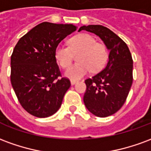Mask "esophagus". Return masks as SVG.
<instances>
[{"instance_id": "esophagus-1", "label": "esophagus", "mask_w": 151, "mask_h": 151, "mask_svg": "<svg viewBox=\"0 0 151 151\" xmlns=\"http://www.w3.org/2000/svg\"><path fill=\"white\" fill-rule=\"evenodd\" d=\"M78 82V81H75V80H71V85H74Z\"/></svg>"}]
</instances>
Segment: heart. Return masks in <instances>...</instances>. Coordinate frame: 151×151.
<instances>
[{
	"label": "heart",
	"mask_w": 151,
	"mask_h": 151,
	"mask_svg": "<svg viewBox=\"0 0 151 151\" xmlns=\"http://www.w3.org/2000/svg\"><path fill=\"white\" fill-rule=\"evenodd\" d=\"M80 52L78 61L67 69L65 75L71 80H78L86 75L91 69L99 72L108 62V51L103 43H98L89 34L76 35L69 40V47L60 44L55 50V58L61 68H68L73 60V53Z\"/></svg>",
	"instance_id": "b5f03b06"
}]
</instances>
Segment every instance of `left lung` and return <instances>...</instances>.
Instances as JSON below:
<instances>
[{
	"label": "left lung",
	"mask_w": 151,
	"mask_h": 151,
	"mask_svg": "<svg viewBox=\"0 0 151 151\" xmlns=\"http://www.w3.org/2000/svg\"><path fill=\"white\" fill-rule=\"evenodd\" d=\"M100 38L109 50L107 65L85 81L83 97L86 107L93 115L107 117L116 113L126 100L133 83V59L127 44L113 31L101 25L79 28Z\"/></svg>",
	"instance_id": "obj_1"
}]
</instances>
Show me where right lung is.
<instances>
[{"instance_id": "add662e5", "label": "right lung", "mask_w": 151, "mask_h": 151, "mask_svg": "<svg viewBox=\"0 0 151 151\" xmlns=\"http://www.w3.org/2000/svg\"><path fill=\"white\" fill-rule=\"evenodd\" d=\"M77 30L73 24L42 22L18 40L11 56L10 81L18 101L28 113L40 118L58 111L70 81L60 78L55 50Z\"/></svg>"}]
</instances>
